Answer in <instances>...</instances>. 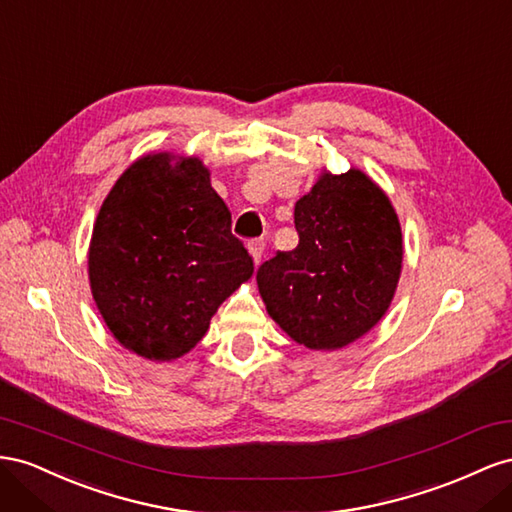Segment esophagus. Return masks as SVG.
<instances>
[{
  "mask_svg": "<svg viewBox=\"0 0 512 512\" xmlns=\"http://www.w3.org/2000/svg\"><path fill=\"white\" fill-rule=\"evenodd\" d=\"M264 248H266L264 240H251V242H248V253H251L255 264H259L261 257H264Z\"/></svg>",
  "mask_w": 512,
  "mask_h": 512,
  "instance_id": "obj_1",
  "label": "esophagus"
}]
</instances>
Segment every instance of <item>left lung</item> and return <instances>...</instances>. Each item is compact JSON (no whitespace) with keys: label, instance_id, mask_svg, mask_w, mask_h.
Listing matches in <instances>:
<instances>
[{"label":"left lung","instance_id":"left-lung-1","mask_svg":"<svg viewBox=\"0 0 512 512\" xmlns=\"http://www.w3.org/2000/svg\"><path fill=\"white\" fill-rule=\"evenodd\" d=\"M300 236L257 270L268 315L296 343L330 352L364 337L399 285L403 236L388 195L367 173L321 171L296 201Z\"/></svg>","mask_w":512,"mask_h":512}]
</instances>
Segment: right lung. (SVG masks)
Segmentation results:
<instances>
[{
    "mask_svg": "<svg viewBox=\"0 0 512 512\" xmlns=\"http://www.w3.org/2000/svg\"><path fill=\"white\" fill-rule=\"evenodd\" d=\"M92 296L122 347L171 362L253 276L231 212L197 156L150 152L113 184L87 253Z\"/></svg>",
    "mask_w": 512,
    "mask_h": 512,
    "instance_id": "add662e5",
    "label": "right lung"
}]
</instances>
